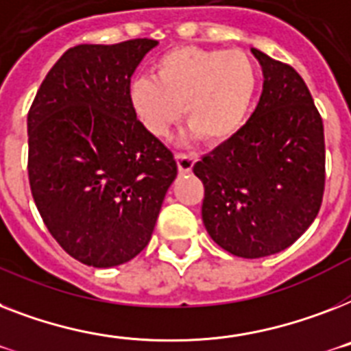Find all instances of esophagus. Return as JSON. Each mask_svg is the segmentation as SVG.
<instances>
[{
  "label": "esophagus",
  "instance_id": "1",
  "mask_svg": "<svg viewBox=\"0 0 351 351\" xmlns=\"http://www.w3.org/2000/svg\"><path fill=\"white\" fill-rule=\"evenodd\" d=\"M196 162V155L193 153H176V164L180 173H189Z\"/></svg>",
  "mask_w": 351,
  "mask_h": 351
}]
</instances>
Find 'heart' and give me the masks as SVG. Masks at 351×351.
Instances as JSON below:
<instances>
[{"label": "heart", "instance_id": "1", "mask_svg": "<svg viewBox=\"0 0 351 351\" xmlns=\"http://www.w3.org/2000/svg\"><path fill=\"white\" fill-rule=\"evenodd\" d=\"M258 92V70L243 50L178 47L156 59L151 77L130 84V104L153 136H166L182 115L189 133L220 144L241 130Z\"/></svg>", "mask_w": 351, "mask_h": 351}]
</instances>
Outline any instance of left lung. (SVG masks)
Returning <instances> with one entry per match:
<instances>
[{
	"label": "left lung",
	"instance_id": "8db88e82",
	"mask_svg": "<svg viewBox=\"0 0 351 351\" xmlns=\"http://www.w3.org/2000/svg\"><path fill=\"white\" fill-rule=\"evenodd\" d=\"M263 92L245 126L196 162L202 220L238 258L281 252L308 229L324 193V130L314 99L290 64L252 48Z\"/></svg>",
	"mask_w": 351,
	"mask_h": 351
}]
</instances>
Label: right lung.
<instances>
[{"mask_svg": "<svg viewBox=\"0 0 351 351\" xmlns=\"http://www.w3.org/2000/svg\"><path fill=\"white\" fill-rule=\"evenodd\" d=\"M155 39L77 45L28 111V180L43 221L68 254L108 269L151 240L176 178L175 156L130 104L131 75Z\"/></svg>", "mask_w": 351, "mask_h": 351, "instance_id": "add662e5", "label": "right lung"}]
</instances>
